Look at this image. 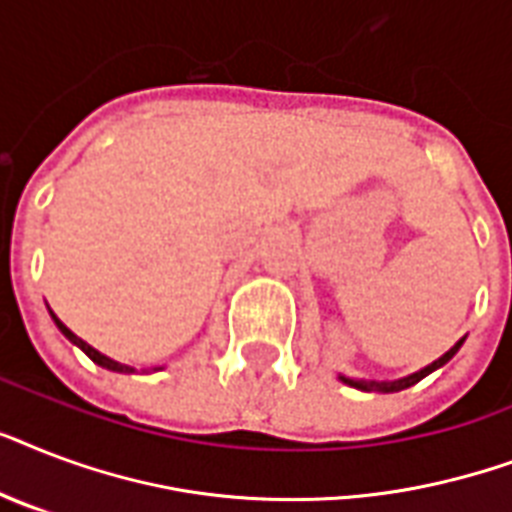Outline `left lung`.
I'll return each instance as SVG.
<instances>
[{"label": "left lung", "mask_w": 512, "mask_h": 512, "mask_svg": "<svg viewBox=\"0 0 512 512\" xmlns=\"http://www.w3.org/2000/svg\"><path fill=\"white\" fill-rule=\"evenodd\" d=\"M465 340H460L457 345H454L452 350H446L444 356L438 358V361H433L430 366H425V369H420V372L409 374V377H404V380H393V382H377V380H350V377H340L345 385H350V388H358V390H372V393H396V390H404V388H412L414 382H420L422 377H428L430 372H436L438 366H444L449 358L460 350V345Z\"/></svg>", "instance_id": "left-lung-1"}]
</instances>
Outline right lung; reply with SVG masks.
Segmentation results:
<instances>
[{
  "instance_id": "1",
  "label": "right lung",
  "mask_w": 512,
  "mask_h": 512,
  "mask_svg": "<svg viewBox=\"0 0 512 512\" xmlns=\"http://www.w3.org/2000/svg\"><path fill=\"white\" fill-rule=\"evenodd\" d=\"M50 313H52V311H50ZM52 319H55V324H58L60 332H63V335H66L68 340L74 342V345H79V348H82L84 353H87V356H90L92 361H95V364H98V366H103V369H111V372H132L130 366L116 364V361H111V358H108V356H103V353H98V350H95V348H90V345H87V342H84L82 337H76L74 332H71V329H68L66 324H63V321L58 319V316H55V313H52Z\"/></svg>"
}]
</instances>
